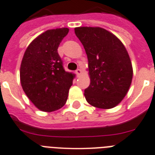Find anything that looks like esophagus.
Here are the masks:
<instances>
[{
    "instance_id": "1",
    "label": "esophagus",
    "mask_w": 155,
    "mask_h": 155,
    "mask_svg": "<svg viewBox=\"0 0 155 155\" xmlns=\"http://www.w3.org/2000/svg\"><path fill=\"white\" fill-rule=\"evenodd\" d=\"M76 73L77 75V76H79L81 74H82V71H81L80 69H78L76 70Z\"/></svg>"
}]
</instances>
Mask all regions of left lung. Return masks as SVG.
<instances>
[{"label": "left lung", "mask_w": 155, "mask_h": 155, "mask_svg": "<svg viewBox=\"0 0 155 155\" xmlns=\"http://www.w3.org/2000/svg\"><path fill=\"white\" fill-rule=\"evenodd\" d=\"M74 30L87 55L90 84L84 92L86 101L97 108H114L125 97L133 78L126 48L115 35L103 28Z\"/></svg>", "instance_id": "1"}]
</instances>
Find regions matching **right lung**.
<instances>
[{
	"label": "right lung",
	"mask_w": 155,
	"mask_h": 155,
	"mask_svg": "<svg viewBox=\"0 0 155 155\" xmlns=\"http://www.w3.org/2000/svg\"><path fill=\"white\" fill-rule=\"evenodd\" d=\"M68 28L50 29L39 35L26 48L20 68L22 89L38 110L52 112L66 103L76 75L64 70L58 48Z\"/></svg>",
	"instance_id": "right-lung-1"
}]
</instances>
